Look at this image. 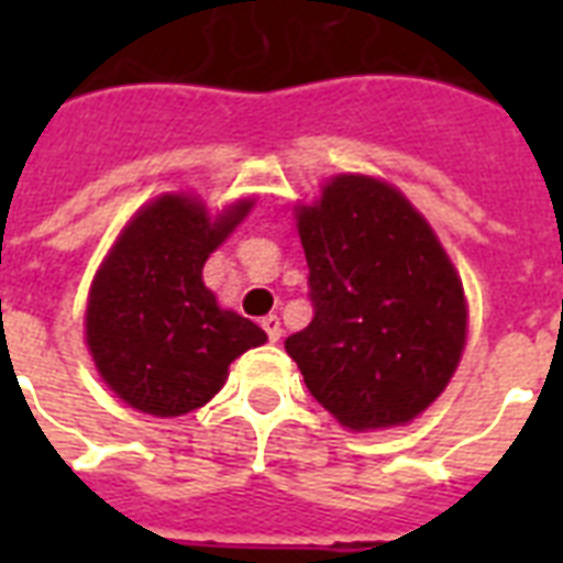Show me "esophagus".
<instances>
[{
	"label": "esophagus",
	"instance_id": "34e87169",
	"mask_svg": "<svg viewBox=\"0 0 563 563\" xmlns=\"http://www.w3.org/2000/svg\"><path fill=\"white\" fill-rule=\"evenodd\" d=\"M263 330H265V333H268V339H272V342H277V339H280V335H283L280 318H277V316H265L263 318Z\"/></svg>",
	"mask_w": 563,
	"mask_h": 563
}]
</instances>
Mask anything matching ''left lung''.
<instances>
[{
  "mask_svg": "<svg viewBox=\"0 0 563 563\" xmlns=\"http://www.w3.org/2000/svg\"><path fill=\"white\" fill-rule=\"evenodd\" d=\"M316 316L286 339L309 394L353 432L402 427L446 388L467 339L462 277L385 180L335 175L298 207Z\"/></svg>",
  "mask_w": 563,
  "mask_h": 563,
  "instance_id": "obj_1",
  "label": "left lung"
}]
</instances>
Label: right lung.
Returning <instances> with one entry per match:
<instances>
[{"instance_id":"right-lung-1","label":"right lung","mask_w":563,"mask_h":563,"mask_svg":"<svg viewBox=\"0 0 563 563\" xmlns=\"http://www.w3.org/2000/svg\"><path fill=\"white\" fill-rule=\"evenodd\" d=\"M254 201L210 216L192 195H161L119 233L87 300V347L110 391L131 409L178 418L228 379L230 362L268 335L221 309L203 263Z\"/></svg>"}]
</instances>
